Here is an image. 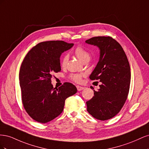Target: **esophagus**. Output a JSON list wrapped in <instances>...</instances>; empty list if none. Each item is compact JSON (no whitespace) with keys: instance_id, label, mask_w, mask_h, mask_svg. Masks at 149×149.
Instances as JSON below:
<instances>
[{"instance_id":"1","label":"esophagus","mask_w":149,"mask_h":149,"mask_svg":"<svg viewBox=\"0 0 149 149\" xmlns=\"http://www.w3.org/2000/svg\"><path fill=\"white\" fill-rule=\"evenodd\" d=\"M76 88H77V89H78V91H81V90H83L84 88V87H83V86H79V85H77L76 86Z\"/></svg>"}]
</instances>
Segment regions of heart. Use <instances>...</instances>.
<instances>
[{
  "label": "heart",
  "instance_id": "obj_1",
  "mask_svg": "<svg viewBox=\"0 0 149 149\" xmlns=\"http://www.w3.org/2000/svg\"><path fill=\"white\" fill-rule=\"evenodd\" d=\"M74 55L77 56L78 59L82 61L83 63L88 62L91 58V55L90 53L83 47L81 46H78L74 49ZM69 56L68 55H65L63 58H61V66L63 68H65L67 65L68 61ZM86 74L83 73H73L70 75V78L73 80V81L76 83H80L81 81L82 78L83 76H85Z\"/></svg>",
  "mask_w": 149,
  "mask_h": 149
}]
</instances>
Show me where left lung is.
<instances>
[{
    "instance_id": "obj_1",
    "label": "left lung",
    "mask_w": 149,
    "mask_h": 149,
    "mask_svg": "<svg viewBox=\"0 0 149 149\" xmlns=\"http://www.w3.org/2000/svg\"><path fill=\"white\" fill-rule=\"evenodd\" d=\"M97 46L100 57L89 78L101 82L97 91L86 102L93 118L105 120L118 114L127 100L130 83V68L123 47L110 37H95L86 40ZM92 89V88H91Z\"/></svg>"
}]
</instances>
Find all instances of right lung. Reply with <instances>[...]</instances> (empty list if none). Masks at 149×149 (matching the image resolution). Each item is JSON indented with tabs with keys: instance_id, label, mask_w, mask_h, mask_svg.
I'll use <instances>...</instances> for the list:
<instances>
[{
	"instance_id": "obj_1",
	"label": "right lung",
	"mask_w": 149,
	"mask_h": 149,
	"mask_svg": "<svg viewBox=\"0 0 149 149\" xmlns=\"http://www.w3.org/2000/svg\"><path fill=\"white\" fill-rule=\"evenodd\" d=\"M73 43L64 41L41 42L31 48L22 62L19 81L24 109L35 120L47 123L63 111L66 99L77 92L73 84L54 88L52 78L61 71L60 58Z\"/></svg>"
}]
</instances>
